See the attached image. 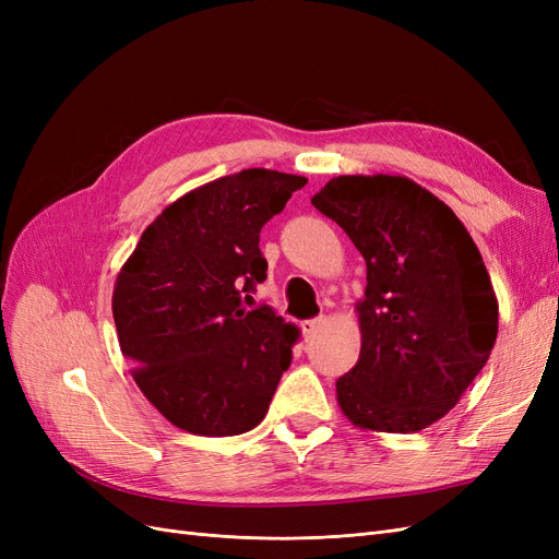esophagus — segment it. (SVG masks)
Wrapping results in <instances>:
<instances>
[{"label":"esophagus","mask_w":559,"mask_h":559,"mask_svg":"<svg viewBox=\"0 0 559 559\" xmlns=\"http://www.w3.org/2000/svg\"><path fill=\"white\" fill-rule=\"evenodd\" d=\"M319 326H321V319H306V321H300V329H302V335H306V337H312Z\"/></svg>","instance_id":"34e87169"}]
</instances>
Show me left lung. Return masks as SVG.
<instances>
[{"label": "left lung", "instance_id": "left-lung-1", "mask_svg": "<svg viewBox=\"0 0 559 559\" xmlns=\"http://www.w3.org/2000/svg\"><path fill=\"white\" fill-rule=\"evenodd\" d=\"M312 205L366 261L361 354L335 394L354 427L415 433L448 415L489 359L499 302L454 212L401 175L333 177Z\"/></svg>", "mask_w": 559, "mask_h": 559}]
</instances>
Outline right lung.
Masks as SVG:
<instances>
[{"mask_svg": "<svg viewBox=\"0 0 559 559\" xmlns=\"http://www.w3.org/2000/svg\"><path fill=\"white\" fill-rule=\"evenodd\" d=\"M306 177L265 167L177 198L123 263L111 310L132 380L175 427L238 436L265 417L298 329L270 308L245 310L265 280L259 233Z\"/></svg>", "mask_w": 559, "mask_h": 559, "instance_id": "add662e5", "label": "right lung"}]
</instances>
